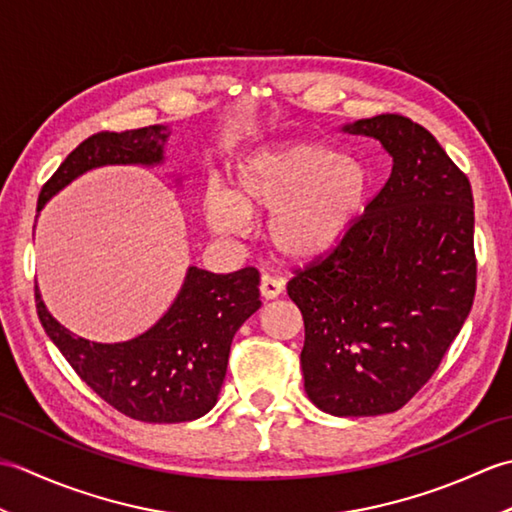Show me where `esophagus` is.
<instances>
[{
  "mask_svg": "<svg viewBox=\"0 0 512 512\" xmlns=\"http://www.w3.org/2000/svg\"><path fill=\"white\" fill-rule=\"evenodd\" d=\"M259 292H262L264 299H277L281 292H284V279L264 275L262 277V286H259Z\"/></svg>",
  "mask_w": 512,
  "mask_h": 512,
  "instance_id": "obj_1",
  "label": "esophagus"
}]
</instances>
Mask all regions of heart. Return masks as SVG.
<instances>
[{
  "instance_id": "heart-1",
  "label": "heart",
  "mask_w": 512,
  "mask_h": 512,
  "mask_svg": "<svg viewBox=\"0 0 512 512\" xmlns=\"http://www.w3.org/2000/svg\"><path fill=\"white\" fill-rule=\"evenodd\" d=\"M361 162L310 140L262 145L239 156L224 191L211 184L200 209L220 235L244 233L246 220L268 217L279 257L308 264L330 255L350 235L367 200Z\"/></svg>"
}]
</instances>
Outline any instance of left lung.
<instances>
[{
    "label": "left lung",
    "mask_w": 512,
    "mask_h": 512,
    "mask_svg": "<svg viewBox=\"0 0 512 512\" xmlns=\"http://www.w3.org/2000/svg\"><path fill=\"white\" fill-rule=\"evenodd\" d=\"M376 138L391 173L328 257L295 270L303 387L332 416L398 411L436 372L475 297L471 182L422 125L380 114L343 127Z\"/></svg>",
    "instance_id": "left-lung-1"
}]
</instances>
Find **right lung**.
<instances>
[{"label":"right lung","mask_w":512,"mask_h":512,"mask_svg":"<svg viewBox=\"0 0 512 512\" xmlns=\"http://www.w3.org/2000/svg\"><path fill=\"white\" fill-rule=\"evenodd\" d=\"M167 138L162 125L90 136L43 184L37 209L90 169L160 165ZM35 297L43 330L83 383L127 418L158 424L189 422L213 409L233 336L262 306L255 268L215 275L189 266L178 297L156 325L132 341L94 343L65 330L43 306L39 288Z\"/></svg>","instance_id":"add662e5"}]
</instances>
